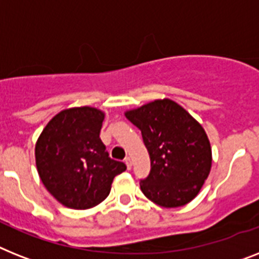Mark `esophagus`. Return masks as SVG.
Listing matches in <instances>:
<instances>
[{
    "instance_id": "34e87169",
    "label": "esophagus",
    "mask_w": 259,
    "mask_h": 259,
    "mask_svg": "<svg viewBox=\"0 0 259 259\" xmlns=\"http://www.w3.org/2000/svg\"><path fill=\"white\" fill-rule=\"evenodd\" d=\"M125 165H127L128 169H131V166H132V161H131V157H125Z\"/></svg>"
}]
</instances>
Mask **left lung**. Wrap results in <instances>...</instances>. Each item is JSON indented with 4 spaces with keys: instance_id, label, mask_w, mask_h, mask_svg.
<instances>
[{
    "instance_id": "obj_1",
    "label": "left lung",
    "mask_w": 259,
    "mask_h": 259,
    "mask_svg": "<svg viewBox=\"0 0 259 259\" xmlns=\"http://www.w3.org/2000/svg\"><path fill=\"white\" fill-rule=\"evenodd\" d=\"M125 117L142 131L151 159V172L140 181L145 197L164 208L191 202L211 168L210 143L201 124L170 99L127 111Z\"/></svg>"
}]
</instances>
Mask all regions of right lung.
Listing matches in <instances>:
<instances>
[{
    "instance_id": "obj_1",
    "label": "right lung",
    "mask_w": 259,
    "mask_h": 259,
    "mask_svg": "<svg viewBox=\"0 0 259 259\" xmlns=\"http://www.w3.org/2000/svg\"><path fill=\"white\" fill-rule=\"evenodd\" d=\"M103 111L74 107L61 111L35 144V164L45 188L71 209H89L110 194L116 175L127 169L111 159L99 138Z\"/></svg>"
}]
</instances>
